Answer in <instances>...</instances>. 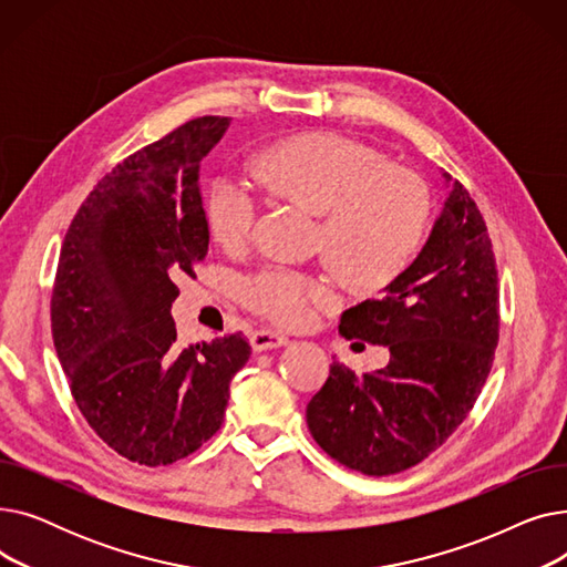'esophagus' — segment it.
I'll use <instances>...</instances> for the list:
<instances>
[{
  "instance_id": "esophagus-1",
  "label": "esophagus",
  "mask_w": 567,
  "mask_h": 567,
  "mask_svg": "<svg viewBox=\"0 0 567 567\" xmlns=\"http://www.w3.org/2000/svg\"><path fill=\"white\" fill-rule=\"evenodd\" d=\"M250 344L255 351H266V349H280L289 344V338L276 331H255L250 336Z\"/></svg>"
}]
</instances>
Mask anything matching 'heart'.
I'll use <instances>...</instances> for the list:
<instances>
[{"label": "heart", "mask_w": 567, "mask_h": 567, "mask_svg": "<svg viewBox=\"0 0 567 567\" xmlns=\"http://www.w3.org/2000/svg\"><path fill=\"white\" fill-rule=\"evenodd\" d=\"M259 174L278 195L323 214V248L355 285L393 280L425 241L432 204L421 176L389 165L359 140L340 133L285 140L261 156ZM206 216L223 246H241L255 231L259 197L244 178L220 174ZM238 299L280 326H306L338 303V287L329 276L268 264L238 280Z\"/></svg>", "instance_id": "1"}]
</instances>
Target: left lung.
<instances>
[{
    "label": "left lung",
    "mask_w": 567,
    "mask_h": 567,
    "mask_svg": "<svg viewBox=\"0 0 567 567\" xmlns=\"http://www.w3.org/2000/svg\"><path fill=\"white\" fill-rule=\"evenodd\" d=\"M498 326L487 225L455 182L421 255L381 299L342 315L340 333L389 347L391 363L359 377L333 361L306 411L315 441L336 462L365 475H393L423 462L478 400Z\"/></svg>",
    "instance_id": "left-lung-1"
}]
</instances>
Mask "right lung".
<instances>
[{"mask_svg": "<svg viewBox=\"0 0 567 567\" xmlns=\"http://www.w3.org/2000/svg\"><path fill=\"white\" fill-rule=\"evenodd\" d=\"M229 116H197L105 174L66 231L50 299L71 395L122 457L167 466L225 419L244 333L186 347L169 315L176 280L208 252L199 163Z\"/></svg>", "mask_w": 567, "mask_h": 567, "instance_id": "obj_1", "label": "right lung"}]
</instances>
